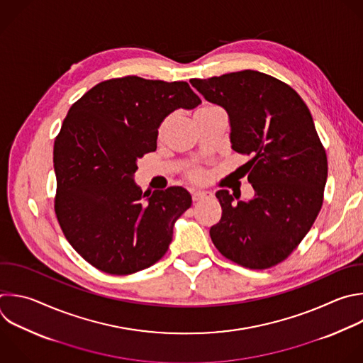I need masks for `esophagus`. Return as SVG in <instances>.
<instances>
[{"instance_id":"34e87169","label":"esophagus","mask_w":363,"mask_h":363,"mask_svg":"<svg viewBox=\"0 0 363 363\" xmlns=\"http://www.w3.org/2000/svg\"><path fill=\"white\" fill-rule=\"evenodd\" d=\"M206 195H208V192L201 191V189H194V191H192V199H194V201H199V199L205 198Z\"/></svg>"}]
</instances>
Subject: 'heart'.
<instances>
[{
    "label": "heart",
    "mask_w": 363,
    "mask_h": 363,
    "mask_svg": "<svg viewBox=\"0 0 363 363\" xmlns=\"http://www.w3.org/2000/svg\"><path fill=\"white\" fill-rule=\"evenodd\" d=\"M218 106H215V105H211V104H203V105H201L198 109H196V112L195 113H199V112H203V111H209V109H216ZM191 177L194 178V179H201L202 177H203V174L201 172V171H194L192 174H191Z\"/></svg>",
    "instance_id": "heart-1"
}]
</instances>
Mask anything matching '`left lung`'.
Here are the masks:
<instances>
[{
    "instance_id": "obj_1",
    "label": "left lung",
    "mask_w": 363,
    "mask_h": 363,
    "mask_svg": "<svg viewBox=\"0 0 363 363\" xmlns=\"http://www.w3.org/2000/svg\"><path fill=\"white\" fill-rule=\"evenodd\" d=\"M191 84L228 112L232 150L250 157L244 167L255 191L250 201L216 192L222 216L209 230L212 242L238 265L275 267L301 244L323 202L328 160L309 108L288 84L259 71Z\"/></svg>"
}]
</instances>
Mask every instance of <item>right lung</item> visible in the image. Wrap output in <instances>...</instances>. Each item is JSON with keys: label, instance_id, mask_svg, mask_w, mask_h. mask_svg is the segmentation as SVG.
I'll list each match as a JSON object with an SVG mask.
<instances>
[{"label": "right lung", "instance_id": "right-lung-1", "mask_svg": "<svg viewBox=\"0 0 363 363\" xmlns=\"http://www.w3.org/2000/svg\"><path fill=\"white\" fill-rule=\"evenodd\" d=\"M199 104L188 82L128 75L96 84L69 108L54 143V208L71 247L96 269L135 274L168 251L192 198L181 186L148 196L134 174L157 150L162 121Z\"/></svg>", "mask_w": 363, "mask_h": 363}]
</instances>
